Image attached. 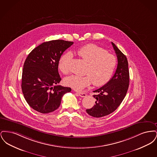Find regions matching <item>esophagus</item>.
Returning <instances> with one entry per match:
<instances>
[{"mask_svg":"<svg viewBox=\"0 0 157 157\" xmlns=\"http://www.w3.org/2000/svg\"><path fill=\"white\" fill-rule=\"evenodd\" d=\"M79 97H85L86 96V94L85 93H83V92H77L76 93Z\"/></svg>","mask_w":157,"mask_h":157,"instance_id":"esophagus-1","label":"esophagus"}]
</instances>
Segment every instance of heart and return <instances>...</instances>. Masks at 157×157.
I'll use <instances>...</instances> for the list:
<instances>
[{
    "mask_svg": "<svg viewBox=\"0 0 157 157\" xmlns=\"http://www.w3.org/2000/svg\"><path fill=\"white\" fill-rule=\"evenodd\" d=\"M78 55L87 62L85 75H73L65 78V83L76 90H82L93 82L95 86H101L109 81L116 66L115 56L94 44H88L77 50ZM71 59L69 52L63 54L59 60L60 71L67 74L69 62Z\"/></svg>",
    "mask_w": 157,
    "mask_h": 157,
    "instance_id": "b5f03b06",
    "label": "heart"
}]
</instances>
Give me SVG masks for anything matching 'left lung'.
Masks as SVG:
<instances>
[{"instance_id": "1", "label": "left lung", "mask_w": 157, "mask_h": 157, "mask_svg": "<svg viewBox=\"0 0 157 157\" xmlns=\"http://www.w3.org/2000/svg\"><path fill=\"white\" fill-rule=\"evenodd\" d=\"M111 44L118 59L116 71L105 85L94 91L97 93L93 96L97 99L95 105L86 110L90 115L95 118L106 116L115 111L124 99L129 87V73L127 57L113 42Z\"/></svg>"}]
</instances>
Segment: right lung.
Wrapping results in <instances>:
<instances>
[{
    "instance_id": "obj_1",
    "label": "right lung",
    "mask_w": 157,
    "mask_h": 157,
    "mask_svg": "<svg viewBox=\"0 0 157 157\" xmlns=\"http://www.w3.org/2000/svg\"><path fill=\"white\" fill-rule=\"evenodd\" d=\"M73 42L53 40L39 45L25 61L22 90L27 103L37 112L48 113L57 109L63 95L71 88L57 84L61 81L58 72L60 56Z\"/></svg>"
}]
</instances>
